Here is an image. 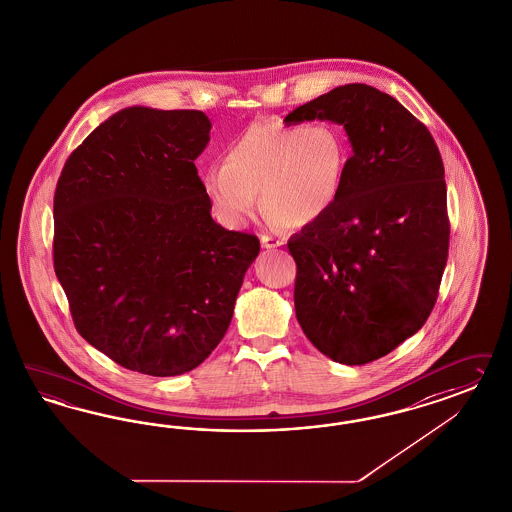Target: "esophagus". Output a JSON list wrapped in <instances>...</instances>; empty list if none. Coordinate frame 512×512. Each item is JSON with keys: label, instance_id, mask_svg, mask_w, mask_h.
<instances>
[{"label": "esophagus", "instance_id": "obj_1", "mask_svg": "<svg viewBox=\"0 0 512 512\" xmlns=\"http://www.w3.org/2000/svg\"><path fill=\"white\" fill-rule=\"evenodd\" d=\"M261 244H263V248L266 249H274L279 248L283 242L279 240V238H276V236H270V234H263L261 236Z\"/></svg>", "mask_w": 512, "mask_h": 512}]
</instances>
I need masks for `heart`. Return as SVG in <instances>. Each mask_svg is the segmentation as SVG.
Returning <instances> with one entry per match:
<instances>
[{
    "label": "heart",
    "instance_id": "b5f03b06",
    "mask_svg": "<svg viewBox=\"0 0 512 512\" xmlns=\"http://www.w3.org/2000/svg\"><path fill=\"white\" fill-rule=\"evenodd\" d=\"M349 150L332 124L257 122L229 146L223 165L202 174L206 199L227 227H244L259 193L274 223L304 227L340 197Z\"/></svg>",
    "mask_w": 512,
    "mask_h": 512
}]
</instances>
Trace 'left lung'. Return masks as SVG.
Listing matches in <instances>:
<instances>
[{
	"label": "left lung",
	"mask_w": 512,
	"mask_h": 512,
	"mask_svg": "<svg viewBox=\"0 0 512 512\" xmlns=\"http://www.w3.org/2000/svg\"><path fill=\"white\" fill-rule=\"evenodd\" d=\"M343 125L353 154L336 204L287 248L296 319L328 358L360 366L419 332L449 257L447 184L434 137L388 93L345 84L285 116Z\"/></svg>",
	"instance_id": "left-lung-1"
}]
</instances>
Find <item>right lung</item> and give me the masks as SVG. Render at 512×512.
Wrapping results in <instances>:
<instances>
[{"label": "right lung", "mask_w": 512, "mask_h": 512, "mask_svg": "<svg viewBox=\"0 0 512 512\" xmlns=\"http://www.w3.org/2000/svg\"><path fill=\"white\" fill-rule=\"evenodd\" d=\"M201 110L129 107L93 129L54 193V272L78 334L131 372H191L223 340L255 234L210 216Z\"/></svg>", "instance_id": "1"}]
</instances>
